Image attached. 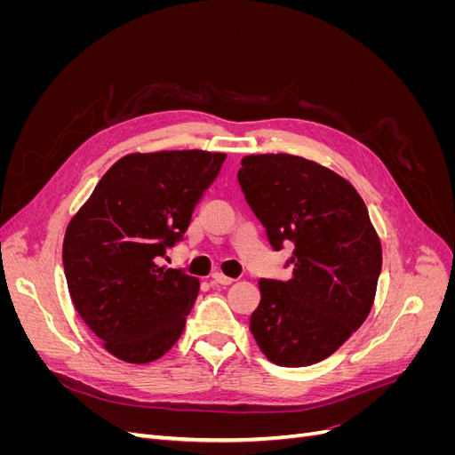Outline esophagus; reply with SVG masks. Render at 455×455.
Wrapping results in <instances>:
<instances>
[{"label": "esophagus", "mask_w": 455, "mask_h": 455, "mask_svg": "<svg viewBox=\"0 0 455 455\" xmlns=\"http://www.w3.org/2000/svg\"><path fill=\"white\" fill-rule=\"evenodd\" d=\"M212 279H214V283H220V284H231L233 283V279L228 277V275H224L222 271H214Z\"/></svg>", "instance_id": "1"}]
</instances>
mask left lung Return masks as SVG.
Returning a JSON list of instances; mask_svg holds the SVG:
<instances>
[{
	"label": "left lung",
	"mask_w": 455,
	"mask_h": 455,
	"mask_svg": "<svg viewBox=\"0 0 455 455\" xmlns=\"http://www.w3.org/2000/svg\"><path fill=\"white\" fill-rule=\"evenodd\" d=\"M239 184L275 251L294 243L288 281L259 279L251 332L279 366H309L332 355L374 306L381 243L353 184L291 154L241 161Z\"/></svg>",
	"instance_id": "8db88e82"
}]
</instances>
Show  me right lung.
<instances>
[{"label":"right lung","instance_id":"1","mask_svg":"<svg viewBox=\"0 0 455 455\" xmlns=\"http://www.w3.org/2000/svg\"><path fill=\"white\" fill-rule=\"evenodd\" d=\"M226 154L163 149L116 161L64 233L68 291L102 347L131 364L157 361L182 336L199 279L159 266L188 229Z\"/></svg>","mask_w":455,"mask_h":455}]
</instances>
